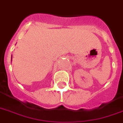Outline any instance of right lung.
Wrapping results in <instances>:
<instances>
[{"mask_svg":"<svg viewBox=\"0 0 123 123\" xmlns=\"http://www.w3.org/2000/svg\"><path fill=\"white\" fill-rule=\"evenodd\" d=\"M11 61H12V56H11Z\"/></svg>","mask_w":123,"mask_h":123,"instance_id":"add662e5","label":"right lung"}]
</instances>
